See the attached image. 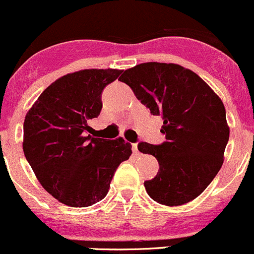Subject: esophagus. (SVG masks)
<instances>
[{"mask_svg":"<svg viewBox=\"0 0 254 254\" xmlns=\"http://www.w3.org/2000/svg\"><path fill=\"white\" fill-rule=\"evenodd\" d=\"M132 150H133V154H135V155H137V154H138V145L135 144V143L132 145Z\"/></svg>","mask_w":254,"mask_h":254,"instance_id":"34e87169","label":"esophagus"}]
</instances>
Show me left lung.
I'll return each instance as SVG.
<instances>
[{"label":"left lung","mask_w":254,"mask_h":254,"mask_svg":"<svg viewBox=\"0 0 254 254\" xmlns=\"http://www.w3.org/2000/svg\"><path fill=\"white\" fill-rule=\"evenodd\" d=\"M120 82L164 120L165 142L138 143L140 153L159 163L158 175L144 182L149 197L169 206L197 198L224 163L230 128L221 99L199 75L175 64H137L125 70Z\"/></svg>","instance_id":"8db88e82"}]
</instances>
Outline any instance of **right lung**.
I'll return each mask as SVG.
<instances>
[{
	"label": "right lung",
	"mask_w": 254,
	"mask_h": 254,
	"mask_svg": "<svg viewBox=\"0 0 254 254\" xmlns=\"http://www.w3.org/2000/svg\"><path fill=\"white\" fill-rule=\"evenodd\" d=\"M120 69H83L59 78L41 93L24 120L23 150L36 179L64 204L84 208L108 194L110 182L132 145L124 138H94L101 94Z\"/></svg>",
	"instance_id": "1"
}]
</instances>
